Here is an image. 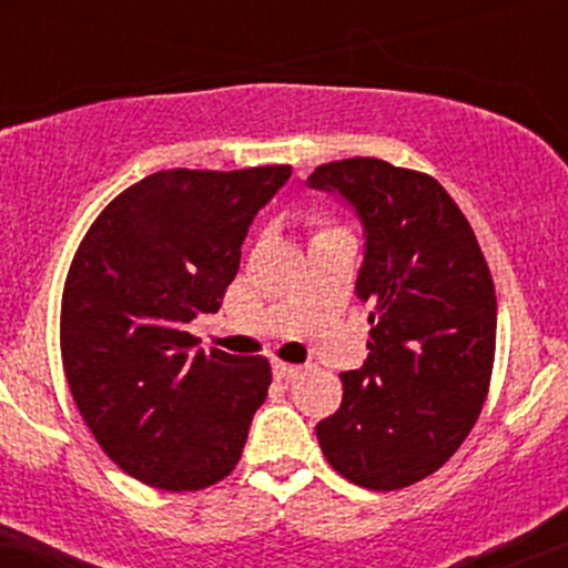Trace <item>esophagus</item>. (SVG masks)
<instances>
[{
	"mask_svg": "<svg viewBox=\"0 0 568 568\" xmlns=\"http://www.w3.org/2000/svg\"><path fill=\"white\" fill-rule=\"evenodd\" d=\"M272 369H274V377H277V379H294L296 375H302V366L285 364V361H274Z\"/></svg>",
	"mask_w": 568,
	"mask_h": 568,
	"instance_id": "1",
	"label": "esophagus"
}]
</instances>
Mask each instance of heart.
Returning <instances> with one entry per match:
<instances>
[{"instance_id": "heart-1", "label": "heart", "mask_w": 568, "mask_h": 568, "mask_svg": "<svg viewBox=\"0 0 568 568\" xmlns=\"http://www.w3.org/2000/svg\"><path fill=\"white\" fill-rule=\"evenodd\" d=\"M321 232H328V229H321Z\"/></svg>"}]
</instances>
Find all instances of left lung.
Listing matches in <instances>:
<instances>
[{"instance_id":"8db88e82","label":"left lung","mask_w":568,"mask_h":568,"mask_svg":"<svg viewBox=\"0 0 568 568\" xmlns=\"http://www.w3.org/2000/svg\"><path fill=\"white\" fill-rule=\"evenodd\" d=\"M310 185L339 191L364 223L355 291L372 310L369 358L339 375L342 407L317 423V442L361 488H407L453 458L488 396L494 277L432 174L355 155L321 164Z\"/></svg>"}]
</instances>
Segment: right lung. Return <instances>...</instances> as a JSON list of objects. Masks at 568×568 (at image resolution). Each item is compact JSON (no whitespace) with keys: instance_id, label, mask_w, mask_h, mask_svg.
<instances>
[{"instance_id":"add662e5","label":"right lung","mask_w":568,"mask_h":568,"mask_svg":"<svg viewBox=\"0 0 568 568\" xmlns=\"http://www.w3.org/2000/svg\"><path fill=\"white\" fill-rule=\"evenodd\" d=\"M288 164L164 170L118 193L78 245L61 296V361L108 456L159 490H202L240 464L272 366L191 353L185 323L217 313L255 213Z\"/></svg>"}]
</instances>
